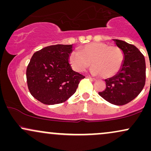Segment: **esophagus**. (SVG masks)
<instances>
[{"instance_id": "esophagus-1", "label": "esophagus", "mask_w": 151, "mask_h": 151, "mask_svg": "<svg viewBox=\"0 0 151 151\" xmlns=\"http://www.w3.org/2000/svg\"><path fill=\"white\" fill-rule=\"evenodd\" d=\"M87 77V78H89V79H91V81H95V80H96V78H93V77H90V76H87V77Z\"/></svg>"}]
</instances>
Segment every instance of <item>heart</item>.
Returning a JSON list of instances; mask_svg holds the SVG:
<instances>
[{"mask_svg": "<svg viewBox=\"0 0 151 151\" xmlns=\"http://www.w3.org/2000/svg\"><path fill=\"white\" fill-rule=\"evenodd\" d=\"M69 59L72 68L77 72L85 71L91 62L93 74L109 78L121 70L124 56L117 46L95 42L83 46L80 52L72 51Z\"/></svg>", "mask_w": 151, "mask_h": 151, "instance_id": "b5f03b06", "label": "heart"}]
</instances>
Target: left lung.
<instances>
[{
  "instance_id": "obj_1",
  "label": "left lung",
  "mask_w": 151,
  "mask_h": 151,
  "mask_svg": "<svg viewBox=\"0 0 151 151\" xmlns=\"http://www.w3.org/2000/svg\"><path fill=\"white\" fill-rule=\"evenodd\" d=\"M113 40L122 50L124 61L115 76L105 79L106 89L99 94L112 104L121 106L134 99L144 87L145 61L136 46L120 40Z\"/></svg>"
}]
</instances>
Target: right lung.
I'll use <instances>...</instances> for the list:
<instances>
[{"mask_svg": "<svg viewBox=\"0 0 151 151\" xmlns=\"http://www.w3.org/2000/svg\"><path fill=\"white\" fill-rule=\"evenodd\" d=\"M72 45L47 46L32 55L26 70L28 89L44 104L67 101L84 76L74 72L69 62Z\"/></svg>", "mask_w": 151, "mask_h": 151, "instance_id": "obj_1", "label": "right lung"}]
</instances>
